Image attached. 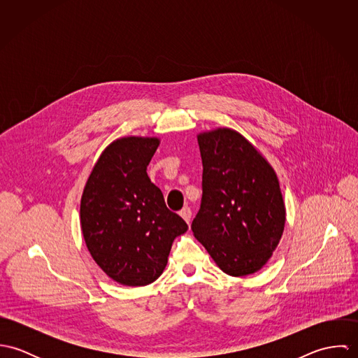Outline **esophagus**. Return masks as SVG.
I'll return each mask as SVG.
<instances>
[{"label":"esophagus","mask_w":358,"mask_h":358,"mask_svg":"<svg viewBox=\"0 0 358 358\" xmlns=\"http://www.w3.org/2000/svg\"><path fill=\"white\" fill-rule=\"evenodd\" d=\"M180 216L186 220V223H190V219H192V209L189 206H185L180 212Z\"/></svg>","instance_id":"1"}]
</instances>
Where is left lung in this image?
<instances>
[{"mask_svg":"<svg viewBox=\"0 0 358 358\" xmlns=\"http://www.w3.org/2000/svg\"><path fill=\"white\" fill-rule=\"evenodd\" d=\"M203 197L192 223L194 237L229 275L260 270L285 224L278 179L255 148L233 129L199 135Z\"/></svg>","mask_w":358,"mask_h":358,"instance_id":"1","label":"left lung"}]
</instances>
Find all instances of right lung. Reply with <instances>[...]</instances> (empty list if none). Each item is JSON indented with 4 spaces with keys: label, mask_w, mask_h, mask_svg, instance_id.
<instances>
[{
    "label": "right lung",
    "mask_w": 358,
    "mask_h": 358,
    "mask_svg": "<svg viewBox=\"0 0 358 358\" xmlns=\"http://www.w3.org/2000/svg\"><path fill=\"white\" fill-rule=\"evenodd\" d=\"M158 145L155 138L135 136L113 142L81 199V229L91 255L108 277L129 287L155 281L173 240L189 229L148 176Z\"/></svg>",
    "instance_id": "obj_1"
}]
</instances>
